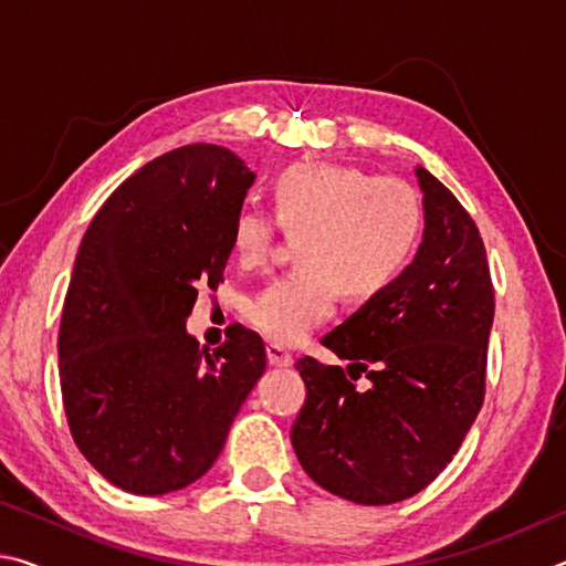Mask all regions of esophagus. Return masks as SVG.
I'll use <instances>...</instances> for the list:
<instances>
[{
	"label": "esophagus",
	"instance_id": "esophagus-1",
	"mask_svg": "<svg viewBox=\"0 0 566 566\" xmlns=\"http://www.w3.org/2000/svg\"><path fill=\"white\" fill-rule=\"evenodd\" d=\"M266 359H270L274 367H292L294 364L292 352L284 349L282 344H266Z\"/></svg>",
	"mask_w": 566,
	"mask_h": 566
}]
</instances>
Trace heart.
<instances>
[{
	"mask_svg": "<svg viewBox=\"0 0 566 566\" xmlns=\"http://www.w3.org/2000/svg\"><path fill=\"white\" fill-rule=\"evenodd\" d=\"M273 219L262 207L239 209L232 249L242 266L266 260L280 227L296 237V264L247 302L244 317L276 344H296L329 319L337 292L367 302L389 292L419 252L424 207L405 179L300 161L272 187Z\"/></svg>",
	"mask_w": 566,
	"mask_h": 566,
	"instance_id": "b5f03b06",
	"label": "heart"
}]
</instances>
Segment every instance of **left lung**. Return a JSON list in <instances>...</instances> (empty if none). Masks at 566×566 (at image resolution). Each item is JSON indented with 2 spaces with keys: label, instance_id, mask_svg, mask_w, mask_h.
<instances>
[{
  "label": "left lung",
  "instance_id": "left-lung-1",
  "mask_svg": "<svg viewBox=\"0 0 566 566\" xmlns=\"http://www.w3.org/2000/svg\"><path fill=\"white\" fill-rule=\"evenodd\" d=\"M424 242L389 292L322 344L342 367L302 357L304 407L292 447L306 474L354 504H395L452 462L484 401L494 286L484 242L459 199L424 167Z\"/></svg>",
  "mask_w": 566,
  "mask_h": 566
}]
</instances>
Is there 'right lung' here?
Returning a JSON list of instances; mask_svg holds the SVG:
<instances>
[{
  "mask_svg": "<svg viewBox=\"0 0 566 566\" xmlns=\"http://www.w3.org/2000/svg\"><path fill=\"white\" fill-rule=\"evenodd\" d=\"M252 181L234 151L179 147L122 181L84 232L60 324L62 399L80 452L124 492L197 482L264 375L256 332L232 324L209 352L185 327L199 290L224 282Z\"/></svg>",
  "mask_w": 566,
  "mask_h": 566,
  "instance_id": "right-lung-1",
  "label": "right lung"
}]
</instances>
